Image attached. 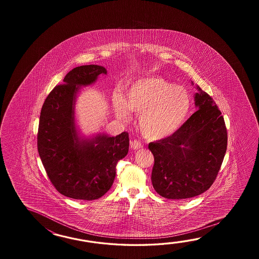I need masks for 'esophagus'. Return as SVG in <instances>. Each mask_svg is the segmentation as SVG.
<instances>
[{"label": "esophagus", "mask_w": 259, "mask_h": 259, "mask_svg": "<svg viewBox=\"0 0 259 259\" xmlns=\"http://www.w3.org/2000/svg\"><path fill=\"white\" fill-rule=\"evenodd\" d=\"M143 147V145H142V143H140L139 141H132V143H131V148L132 150H139V149H141Z\"/></svg>", "instance_id": "1"}]
</instances>
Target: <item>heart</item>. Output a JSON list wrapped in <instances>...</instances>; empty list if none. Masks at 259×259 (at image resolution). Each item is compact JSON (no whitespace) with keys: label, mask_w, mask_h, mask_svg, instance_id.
<instances>
[{"label":"heart","mask_w":259,"mask_h":259,"mask_svg":"<svg viewBox=\"0 0 259 259\" xmlns=\"http://www.w3.org/2000/svg\"><path fill=\"white\" fill-rule=\"evenodd\" d=\"M112 100L119 119L127 120L128 111L140 115L138 127L151 141L173 135L185 123L192 107L191 95L186 89L156 76L135 80L124 98L116 94Z\"/></svg>","instance_id":"b5f03b06"}]
</instances>
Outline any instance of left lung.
I'll use <instances>...</instances> for the list:
<instances>
[{"label": "left lung", "instance_id": "left-lung-1", "mask_svg": "<svg viewBox=\"0 0 259 259\" xmlns=\"http://www.w3.org/2000/svg\"><path fill=\"white\" fill-rule=\"evenodd\" d=\"M196 89L194 105L198 110L173 135L149 143L154 157L153 187L166 199L191 198L204 193L225 156L224 118L214 100L198 85Z\"/></svg>", "mask_w": 259, "mask_h": 259}]
</instances>
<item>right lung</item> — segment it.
<instances>
[{"instance_id":"obj_1","label":"right lung","mask_w":259,"mask_h":259,"mask_svg":"<svg viewBox=\"0 0 259 259\" xmlns=\"http://www.w3.org/2000/svg\"><path fill=\"white\" fill-rule=\"evenodd\" d=\"M98 65L77 66L68 72L44 101L39 116L38 151L55 189L77 200H95L105 194L116 177V164L128 151V133L86 137L77 128L75 105L82 87L106 74Z\"/></svg>"}]
</instances>
